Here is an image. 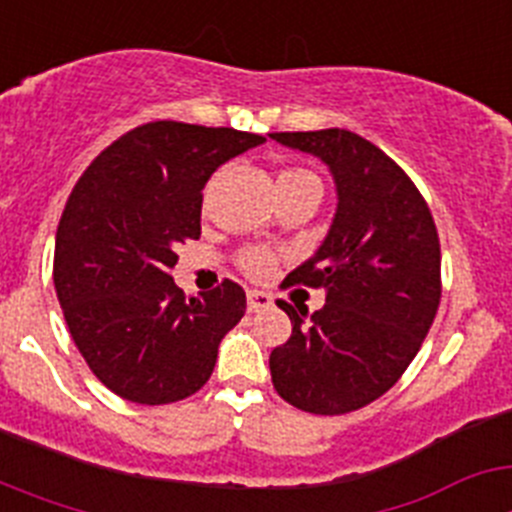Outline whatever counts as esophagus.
Instances as JSON below:
<instances>
[{
	"mask_svg": "<svg viewBox=\"0 0 512 512\" xmlns=\"http://www.w3.org/2000/svg\"><path fill=\"white\" fill-rule=\"evenodd\" d=\"M274 305L271 295L261 292V289H251L248 292V312H261V310H269Z\"/></svg>",
	"mask_w": 512,
	"mask_h": 512,
	"instance_id": "1",
	"label": "esophagus"
}]
</instances>
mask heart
I'll return each mask as SVG.
<instances>
[{
	"label": "heart",
	"instance_id": "b5f03b06",
	"mask_svg": "<svg viewBox=\"0 0 512 512\" xmlns=\"http://www.w3.org/2000/svg\"><path fill=\"white\" fill-rule=\"evenodd\" d=\"M305 179H315V176L307 174V171H300V169H284V171H279L277 184L305 182ZM243 266H246L248 274H253V277H261V274H266V271H269L271 253L269 251H261V248H253V251L246 253V259H243Z\"/></svg>",
	"mask_w": 512,
	"mask_h": 512
}]
</instances>
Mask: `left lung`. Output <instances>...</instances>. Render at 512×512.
I'll return each instance as SVG.
<instances>
[{
  "instance_id": "left-lung-1",
  "label": "left lung",
  "mask_w": 512,
  "mask_h": 512,
  "mask_svg": "<svg viewBox=\"0 0 512 512\" xmlns=\"http://www.w3.org/2000/svg\"><path fill=\"white\" fill-rule=\"evenodd\" d=\"M328 166L336 215L318 251L284 284L325 292L307 310L279 300L292 336L269 356L282 400L315 415L359 410L402 377L441 300V246L431 210L410 176L351 130L269 133Z\"/></svg>"
}]
</instances>
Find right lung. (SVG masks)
<instances>
[{
    "mask_svg": "<svg viewBox=\"0 0 512 512\" xmlns=\"http://www.w3.org/2000/svg\"><path fill=\"white\" fill-rule=\"evenodd\" d=\"M266 138L233 128L148 122L84 171L56 233L53 282L76 348L104 387L138 405L194 395L246 312L235 282L184 300L174 248L200 238L202 189Z\"/></svg>",
    "mask_w": 512,
    "mask_h": 512,
    "instance_id": "right-lung-1",
    "label": "right lung"
}]
</instances>
